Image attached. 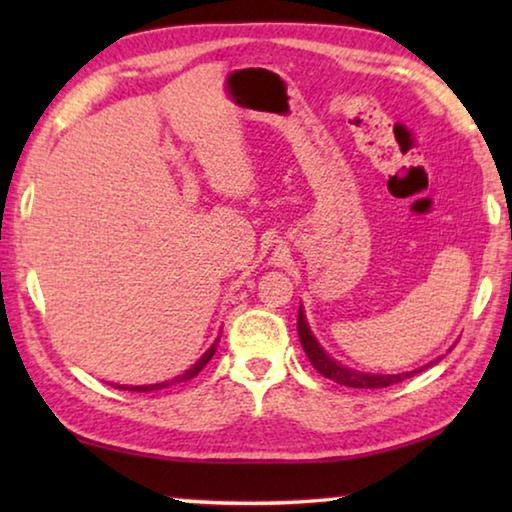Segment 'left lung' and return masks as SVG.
I'll return each mask as SVG.
<instances>
[{
  "instance_id": "1",
  "label": "left lung",
  "mask_w": 512,
  "mask_h": 512,
  "mask_svg": "<svg viewBox=\"0 0 512 512\" xmlns=\"http://www.w3.org/2000/svg\"><path fill=\"white\" fill-rule=\"evenodd\" d=\"M298 336H300V343H302V350L311 361V366H314L320 375L336 381V384L341 386H348V388H386V386H393V384H400V381L409 379L413 375H418V372L427 370L429 366H422L420 370H411V372H402V375H366V372H357V370H350V368H343L336 363L334 359H329L327 354L323 352V348L316 343L314 336H311L309 327H307V320L305 314H298Z\"/></svg>"
}]
</instances>
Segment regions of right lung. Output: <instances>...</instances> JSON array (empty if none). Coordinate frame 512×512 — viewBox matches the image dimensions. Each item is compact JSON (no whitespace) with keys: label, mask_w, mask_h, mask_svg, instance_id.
Masks as SVG:
<instances>
[{"label":"right lung","mask_w":512,"mask_h":512,"mask_svg":"<svg viewBox=\"0 0 512 512\" xmlns=\"http://www.w3.org/2000/svg\"><path fill=\"white\" fill-rule=\"evenodd\" d=\"M216 345H219V339H216L214 343H212V348L207 350L201 359H198L192 368H189L187 372H183V375L180 377H176V379H171V381H162V384H151V386H115V388H128V391H137V393H146V391H160V388H167V386H171V384H176V381H187V379H192V377H196L198 372H201L203 368H205V363L210 361L212 357H214V352H216Z\"/></svg>","instance_id":"add662e5"}]
</instances>
